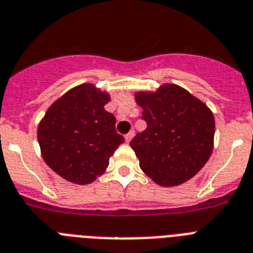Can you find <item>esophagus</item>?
I'll use <instances>...</instances> for the list:
<instances>
[{
  "label": "esophagus",
  "mask_w": 253,
  "mask_h": 253,
  "mask_svg": "<svg viewBox=\"0 0 253 253\" xmlns=\"http://www.w3.org/2000/svg\"><path fill=\"white\" fill-rule=\"evenodd\" d=\"M133 135H135V131H133V130H131V131H130V132L127 133L126 136H125V139H126V141H127V143H130L131 140H132Z\"/></svg>",
  "instance_id": "34e87169"
}]
</instances>
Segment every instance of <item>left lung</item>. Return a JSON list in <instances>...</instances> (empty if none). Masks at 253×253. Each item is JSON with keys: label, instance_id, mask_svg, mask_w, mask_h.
<instances>
[{"label": "left lung", "instance_id": "1", "mask_svg": "<svg viewBox=\"0 0 253 253\" xmlns=\"http://www.w3.org/2000/svg\"><path fill=\"white\" fill-rule=\"evenodd\" d=\"M146 128L131 140L140 167L158 185L192 179L213 149L215 118L205 103L176 84L156 92H137Z\"/></svg>", "mask_w": 253, "mask_h": 253}]
</instances>
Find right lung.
Wrapping results in <instances>:
<instances>
[{"label": "right lung", "mask_w": 253, "mask_h": 253, "mask_svg": "<svg viewBox=\"0 0 253 253\" xmlns=\"http://www.w3.org/2000/svg\"><path fill=\"white\" fill-rule=\"evenodd\" d=\"M109 100L94 84H80L55 101L40 122L42 157L63 179L80 185L92 182L125 141L116 131V117L104 109Z\"/></svg>", "instance_id": "add662e5"}]
</instances>
